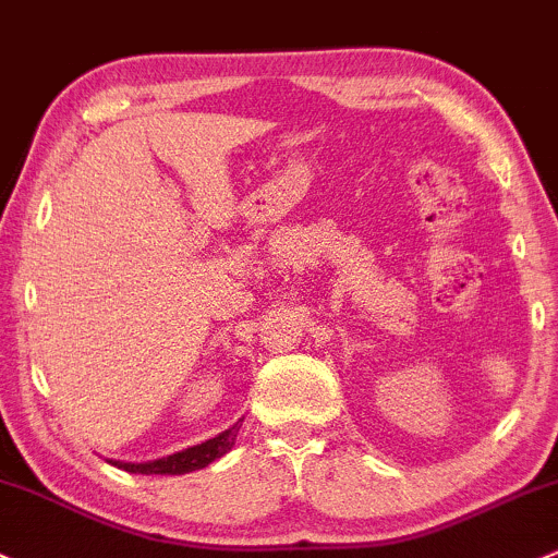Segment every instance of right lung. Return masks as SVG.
Returning a JSON list of instances; mask_svg holds the SVG:
<instances>
[{
    "label": "right lung",
    "mask_w": 558,
    "mask_h": 558,
    "mask_svg": "<svg viewBox=\"0 0 558 558\" xmlns=\"http://www.w3.org/2000/svg\"><path fill=\"white\" fill-rule=\"evenodd\" d=\"M238 428L241 424L230 426L228 432L217 434L214 439H206V442L195 445V448H187L182 452H174V456L161 458V461H150V463H121V461H110L113 466L130 471V474H187V471L204 469L209 466L211 461L222 458L232 445H235Z\"/></svg>",
    "instance_id": "add662e5"
}]
</instances>
